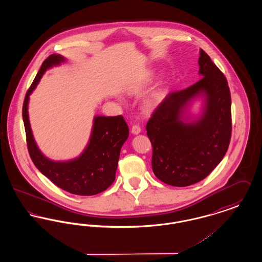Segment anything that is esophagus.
Listing matches in <instances>:
<instances>
[{"mask_svg": "<svg viewBox=\"0 0 262 262\" xmlns=\"http://www.w3.org/2000/svg\"><path fill=\"white\" fill-rule=\"evenodd\" d=\"M140 132H141V129H140V126H139V125H133V127H132V134H134V135L137 136L138 134H140Z\"/></svg>", "mask_w": 262, "mask_h": 262, "instance_id": "34e87169", "label": "esophagus"}]
</instances>
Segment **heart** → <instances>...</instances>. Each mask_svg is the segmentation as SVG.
<instances>
[{
	"mask_svg": "<svg viewBox=\"0 0 262 262\" xmlns=\"http://www.w3.org/2000/svg\"><path fill=\"white\" fill-rule=\"evenodd\" d=\"M153 107H154V103L152 101L148 100V101L145 102V109L146 110H151Z\"/></svg>",
	"mask_w": 262,
	"mask_h": 262,
	"instance_id": "obj_1",
	"label": "heart"
}]
</instances>
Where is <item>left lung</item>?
I'll return each mask as SVG.
<instances>
[{
    "instance_id": "8db88e82",
    "label": "left lung",
    "mask_w": 262,
    "mask_h": 262,
    "mask_svg": "<svg viewBox=\"0 0 262 262\" xmlns=\"http://www.w3.org/2000/svg\"><path fill=\"white\" fill-rule=\"evenodd\" d=\"M199 64L202 78L169 93L146 125L153 147V173L174 187H187L205 179L222 161L230 144L231 94L227 79L202 49ZM196 99L203 101V109L199 116H191L189 107Z\"/></svg>"
}]
</instances>
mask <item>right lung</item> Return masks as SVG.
Instances as JSON below:
<instances>
[{
    "mask_svg": "<svg viewBox=\"0 0 262 262\" xmlns=\"http://www.w3.org/2000/svg\"><path fill=\"white\" fill-rule=\"evenodd\" d=\"M64 62L66 58L61 55L49 56L25 95L23 118L27 148L38 170L57 187L76 195H94L106 190L115 181L121 148L129 134L128 126L121 115L95 116L88 145L78 157L68 161H54L40 151L29 123V96L47 70Z\"/></svg>",
    "mask_w": 262,
    "mask_h": 262,
    "instance_id": "right-lung-1",
    "label": "right lung"
}]
</instances>
